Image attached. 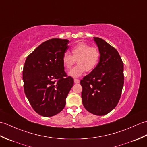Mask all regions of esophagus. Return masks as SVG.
I'll list each match as a JSON object with an SVG mask.
<instances>
[{"mask_svg":"<svg viewBox=\"0 0 147 147\" xmlns=\"http://www.w3.org/2000/svg\"><path fill=\"white\" fill-rule=\"evenodd\" d=\"M74 83H79L80 80L78 79H74Z\"/></svg>","mask_w":147,"mask_h":147,"instance_id":"1","label":"esophagus"}]
</instances>
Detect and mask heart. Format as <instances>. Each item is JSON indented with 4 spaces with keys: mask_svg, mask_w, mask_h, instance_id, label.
<instances>
[{
    "mask_svg": "<svg viewBox=\"0 0 147 147\" xmlns=\"http://www.w3.org/2000/svg\"><path fill=\"white\" fill-rule=\"evenodd\" d=\"M72 55L67 52L63 54L62 62L65 68L70 69L75 64H78L69 73V75L76 78L80 76L85 71H93L98 65L100 60V52L94 47H90L88 43L80 42L71 49Z\"/></svg>",
    "mask_w": 147,
    "mask_h": 147,
    "instance_id": "1",
    "label": "heart"
}]
</instances>
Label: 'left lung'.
<instances>
[{
	"mask_svg": "<svg viewBox=\"0 0 147 147\" xmlns=\"http://www.w3.org/2000/svg\"><path fill=\"white\" fill-rule=\"evenodd\" d=\"M100 60L91 73L80 81L83 106L96 115L108 114L119 100L124 85V65L117 50L105 40L93 38Z\"/></svg>",
	"mask_w": 147,
	"mask_h": 147,
	"instance_id": "1",
	"label": "left lung"
}]
</instances>
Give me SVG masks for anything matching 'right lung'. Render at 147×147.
Wrapping results in <instances>:
<instances>
[{
    "instance_id": "right-lung-1",
    "label": "right lung",
    "mask_w": 147,
    "mask_h": 147,
    "mask_svg": "<svg viewBox=\"0 0 147 147\" xmlns=\"http://www.w3.org/2000/svg\"><path fill=\"white\" fill-rule=\"evenodd\" d=\"M67 39L45 41L28 56L23 71L24 90L36 112L51 117L63 110L74 80L64 71L62 57L69 49Z\"/></svg>"
}]
</instances>
